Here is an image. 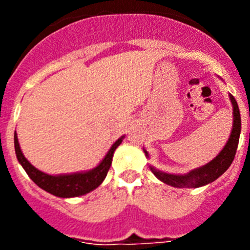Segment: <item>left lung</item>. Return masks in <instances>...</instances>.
Returning <instances> with one entry per match:
<instances>
[{
    "instance_id": "8db88e82",
    "label": "left lung",
    "mask_w": 250,
    "mask_h": 250,
    "mask_svg": "<svg viewBox=\"0 0 250 250\" xmlns=\"http://www.w3.org/2000/svg\"><path fill=\"white\" fill-rule=\"evenodd\" d=\"M229 99H230L231 105H233V129H231L230 136H229L228 141H227V144L223 147L222 151L213 160L209 161L208 164L203 165L200 167H196L194 170H190L187 174H180V175L179 174L164 173V171L155 169V167L150 165V170H151L152 174L159 180H161V182L167 185H171L174 188H199L214 182V180H216L220 175H223L227 171V169L233 163L235 152H237L240 129H242L240 112L237 101H235L234 96H231V95H229ZM144 152L146 158H149V154H147L145 149Z\"/></svg>"
}]
</instances>
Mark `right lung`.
I'll return each instance as SVG.
<instances>
[{
    "label": "right lung",
    "mask_w": 250,
    "mask_h": 250,
    "mask_svg": "<svg viewBox=\"0 0 250 250\" xmlns=\"http://www.w3.org/2000/svg\"><path fill=\"white\" fill-rule=\"evenodd\" d=\"M124 138L125 136H121L115 141L98 167L89 171H81V173L50 175L36 169L22 154L16 132H15V151H16L19 163L37 187L59 198H75V196H81L90 193L104 182V179L106 178L107 171L111 167L114 151L123 143Z\"/></svg>",
    "instance_id": "right-lung-1"
}]
</instances>
